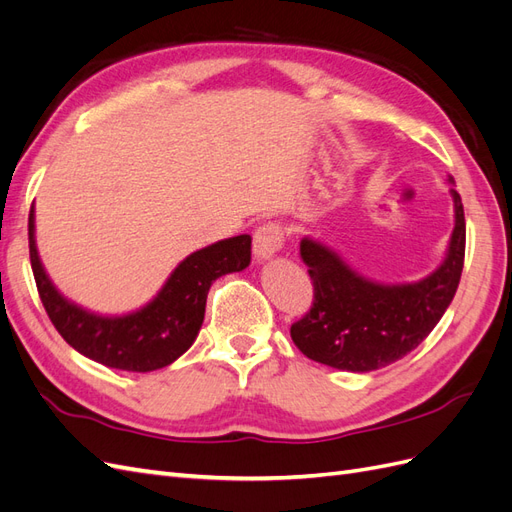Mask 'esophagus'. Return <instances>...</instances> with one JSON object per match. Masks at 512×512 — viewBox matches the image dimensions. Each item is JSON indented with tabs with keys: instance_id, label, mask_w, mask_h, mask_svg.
Returning a JSON list of instances; mask_svg holds the SVG:
<instances>
[{
	"instance_id": "obj_1",
	"label": "esophagus",
	"mask_w": 512,
	"mask_h": 512,
	"mask_svg": "<svg viewBox=\"0 0 512 512\" xmlns=\"http://www.w3.org/2000/svg\"><path fill=\"white\" fill-rule=\"evenodd\" d=\"M284 245V228L277 222H267L254 232V254L258 260L275 256Z\"/></svg>"
}]
</instances>
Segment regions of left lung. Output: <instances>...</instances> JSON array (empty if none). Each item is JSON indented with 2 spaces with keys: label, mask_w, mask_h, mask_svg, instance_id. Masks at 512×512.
<instances>
[{
  "label": "left lung",
  "mask_w": 512,
  "mask_h": 512,
  "mask_svg": "<svg viewBox=\"0 0 512 512\" xmlns=\"http://www.w3.org/2000/svg\"><path fill=\"white\" fill-rule=\"evenodd\" d=\"M455 200V230L442 265L416 284L384 286L354 273L329 247L305 237L301 258L314 284L309 312L290 327L307 359L346 371H374L404 359L451 305L466 258V218Z\"/></svg>",
  "instance_id": "1"
}]
</instances>
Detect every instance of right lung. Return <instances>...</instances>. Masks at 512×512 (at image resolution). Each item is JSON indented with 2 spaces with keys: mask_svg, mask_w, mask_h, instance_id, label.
<instances>
[{
  "mask_svg": "<svg viewBox=\"0 0 512 512\" xmlns=\"http://www.w3.org/2000/svg\"><path fill=\"white\" fill-rule=\"evenodd\" d=\"M252 258V237L239 235L203 247L170 273L168 282L143 309L128 316H98L61 297L42 269L29 211V260L40 301L66 342L87 359L123 371H153L177 361L205 320L211 284L243 271Z\"/></svg>",
  "mask_w": 512,
  "mask_h": 512,
  "instance_id": "obj_1",
  "label": "right lung"
}]
</instances>
